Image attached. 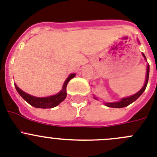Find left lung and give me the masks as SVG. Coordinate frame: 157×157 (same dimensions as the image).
Masks as SVG:
<instances>
[{"mask_svg":"<svg viewBox=\"0 0 157 157\" xmlns=\"http://www.w3.org/2000/svg\"><path fill=\"white\" fill-rule=\"evenodd\" d=\"M138 44H140L139 43V40H138ZM142 56L144 57V59H145V61H147V60H146V58H145V55H144L143 53H142ZM149 65L148 64L147 69H146V75H145V84H144L143 87L141 88L140 91H138L137 93H135V94H133V95L121 98V99L118 101H114V102H106V101H104V104H105V105H106V106H108V107H112V108H124V107L128 106V105H129L130 104H131L132 102H134L135 100H137L138 98H139V97H140L141 94L144 92V91H145V88H146V86H147V84H148V80H149ZM93 97H94V99L98 100V98H96L94 95H93Z\"/></svg>","mask_w":157,"mask_h":157,"instance_id":"left-lung-1","label":"left lung"}]
</instances>
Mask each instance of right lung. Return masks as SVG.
Here are the masks:
<instances>
[{
  "label": "right lung",
  "instance_id": "1",
  "mask_svg": "<svg viewBox=\"0 0 157 157\" xmlns=\"http://www.w3.org/2000/svg\"><path fill=\"white\" fill-rule=\"evenodd\" d=\"M76 76V73H71L68 76V77L65 80L64 84H63V88L58 94H54L52 96H48V97H35V96L30 95V94H27L22 90H21L16 84H15V87L16 91H18L19 94L21 95L22 98L25 101H27L29 105L35 107V108H41V109H49V108H54V107L57 106L63 101H64L65 98H66L67 93H66V86L68 84L69 81L71 79Z\"/></svg>",
  "mask_w": 157,
  "mask_h": 157
}]
</instances>
